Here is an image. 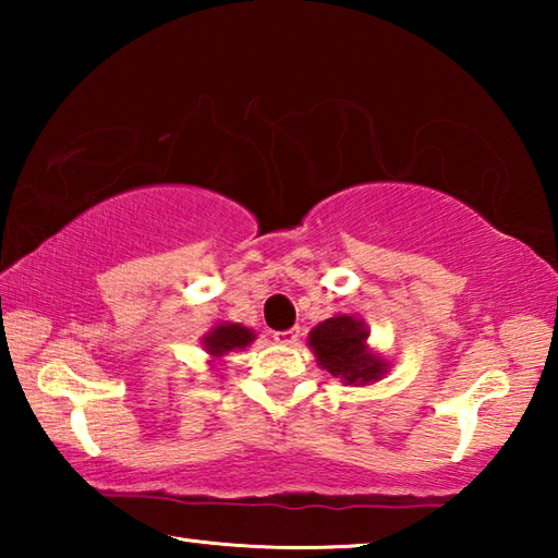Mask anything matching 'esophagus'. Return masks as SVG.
Wrapping results in <instances>:
<instances>
[{
  "mask_svg": "<svg viewBox=\"0 0 558 558\" xmlns=\"http://www.w3.org/2000/svg\"><path fill=\"white\" fill-rule=\"evenodd\" d=\"M272 339H276V342L282 344V347H295L298 339H300V327L286 329V332H276V335H272Z\"/></svg>",
  "mask_w": 558,
  "mask_h": 558,
  "instance_id": "34e87169",
  "label": "esophagus"
}]
</instances>
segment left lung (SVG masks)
<instances>
[{"label": "left lung", "mask_w": 558, "mask_h": 558, "mask_svg": "<svg viewBox=\"0 0 558 558\" xmlns=\"http://www.w3.org/2000/svg\"><path fill=\"white\" fill-rule=\"evenodd\" d=\"M369 329L352 315H335L319 323L307 337L317 364L347 386H366L379 381L389 369L379 354L366 344Z\"/></svg>", "instance_id": "obj_1"}]
</instances>
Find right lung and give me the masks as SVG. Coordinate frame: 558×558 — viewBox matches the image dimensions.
Wrapping results in <instances>:
<instances>
[{"instance_id": "right-lung-1", "label": "right lung", "mask_w": 558, "mask_h": 558, "mask_svg": "<svg viewBox=\"0 0 558 558\" xmlns=\"http://www.w3.org/2000/svg\"><path fill=\"white\" fill-rule=\"evenodd\" d=\"M253 339H256V332L248 327L235 325V323H219L216 327H211V332H206L202 337V344L214 359H221L229 352H239V349H245L253 342Z\"/></svg>"}]
</instances>
